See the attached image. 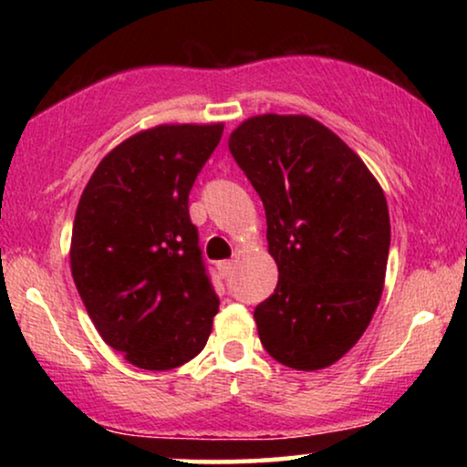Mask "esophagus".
<instances>
[{
  "label": "esophagus",
  "mask_w": 467,
  "mask_h": 467,
  "mask_svg": "<svg viewBox=\"0 0 467 467\" xmlns=\"http://www.w3.org/2000/svg\"><path fill=\"white\" fill-rule=\"evenodd\" d=\"M219 274L223 278H227L229 274H232V270H234V261H219Z\"/></svg>",
  "instance_id": "1"
}]
</instances>
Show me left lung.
<instances>
[{
  "instance_id": "obj_1",
  "label": "left lung",
  "mask_w": 467,
  "mask_h": 467,
  "mask_svg": "<svg viewBox=\"0 0 467 467\" xmlns=\"http://www.w3.org/2000/svg\"><path fill=\"white\" fill-rule=\"evenodd\" d=\"M257 191L278 285L254 308L259 340L293 369H323L372 321L391 223L380 184L334 131L306 114H261L229 136Z\"/></svg>"
}]
</instances>
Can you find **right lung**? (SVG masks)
<instances>
[{
    "label": "right lung",
    "instance_id": "1",
    "mask_svg": "<svg viewBox=\"0 0 467 467\" xmlns=\"http://www.w3.org/2000/svg\"><path fill=\"white\" fill-rule=\"evenodd\" d=\"M223 123L159 125L95 168L72 229L69 265L108 347L136 368L171 369L206 347L219 297L203 265L189 193Z\"/></svg>",
    "mask_w": 467,
    "mask_h": 467
}]
</instances>
